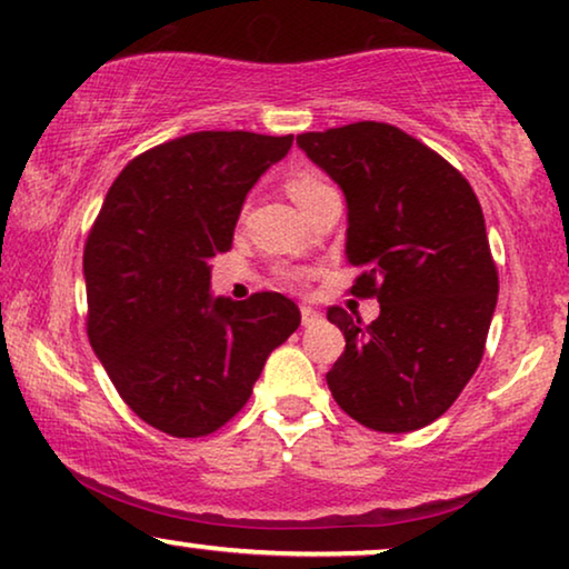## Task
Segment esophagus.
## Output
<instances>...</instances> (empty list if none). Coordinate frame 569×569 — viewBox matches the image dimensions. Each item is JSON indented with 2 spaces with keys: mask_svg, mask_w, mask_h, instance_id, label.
<instances>
[{
  "mask_svg": "<svg viewBox=\"0 0 569 569\" xmlns=\"http://www.w3.org/2000/svg\"><path fill=\"white\" fill-rule=\"evenodd\" d=\"M300 316H302V326H313V323L321 321V313H318V310L310 308V306H302Z\"/></svg>",
  "mask_w": 569,
  "mask_h": 569,
  "instance_id": "1",
  "label": "esophagus"
}]
</instances>
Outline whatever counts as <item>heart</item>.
I'll return each instance as SVG.
<instances>
[{
	"instance_id": "obj_1",
	"label": "heart",
	"mask_w": 569,
	"mask_h": 569,
	"mask_svg": "<svg viewBox=\"0 0 569 569\" xmlns=\"http://www.w3.org/2000/svg\"><path fill=\"white\" fill-rule=\"evenodd\" d=\"M284 189H287V193H290V199L295 201V204H298L300 209H306L310 201L329 191V186H326L323 178L313 173V170H292V173L287 176ZM290 277H295V274H290Z\"/></svg>"
}]
</instances>
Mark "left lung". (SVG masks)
<instances>
[{
	"instance_id": "left-lung-1",
	"label": "left lung",
	"mask_w": 569,
	"mask_h": 569,
	"mask_svg": "<svg viewBox=\"0 0 569 569\" xmlns=\"http://www.w3.org/2000/svg\"><path fill=\"white\" fill-rule=\"evenodd\" d=\"M347 199L352 295L380 316L329 308L347 347L326 372L333 401L378 432L446 415L477 372L500 279L469 181L407 131L378 121L298 134Z\"/></svg>"
}]
</instances>
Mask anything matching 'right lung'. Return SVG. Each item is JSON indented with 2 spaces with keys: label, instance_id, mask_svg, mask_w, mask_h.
<instances>
[{
  "label": "right lung",
  "instance_id": "add662e5",
  "mask_svg": "<svg viewBox=\"0 0 569 569\" xmlns=\"http://www.w3.org/2000/svg\"><path fill=\"white\" fill-rule=\"evenodd\" d=\"M290 147L292 134L193 131L139 154L106 193L82 256L88 337L154 430H220L300 326L279 292L209 295V259L230 251L246 193Z\"/></svg>",
  "mask_w": 569,
  "mask_h": 569
}]
</instances>
